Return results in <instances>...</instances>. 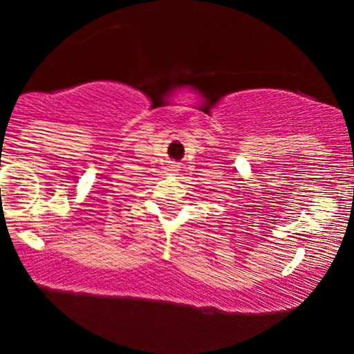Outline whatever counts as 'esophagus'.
Returning <instances> with one entry per match:
<instances>
[{"mask_svg":"<svg viewBox=\"0 0 354 354\" xmlns=\"http://www.w3.org/2000/svg\"><path fill=\"white\" fill-rule=\"evenodd\" d=\"M178 168H180V166H178V163L169 165V171H178Z\"/></svg>","mask_w":354,"mask_h":354,"instance_id":"obj_1","label":"esophagus"}]
</instances>
